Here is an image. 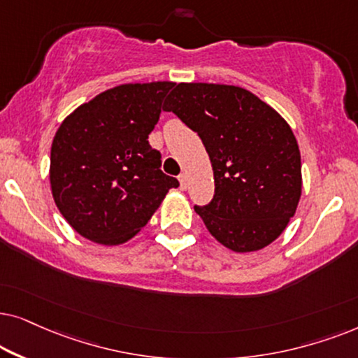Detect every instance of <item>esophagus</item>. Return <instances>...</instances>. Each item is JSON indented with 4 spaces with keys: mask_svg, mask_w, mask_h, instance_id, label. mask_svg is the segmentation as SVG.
Here are the masks:
<instances>
[{
    "mask_svg": "<svg viewBox=\"0 0 358 358\" xmlns=\"http://www.w3.org/2000/svg\"><path fill=\"white\" fill-rule=\"evenodd\" d=\"M178 180H180V188L187 189V187H188V176H187V173L180 175Z\"/></svg>",
    "mask_w": 358,
    "mask_h": 358,
    "instance_id": "34e87169",
    "label": "esophagus"
}]
</instances>
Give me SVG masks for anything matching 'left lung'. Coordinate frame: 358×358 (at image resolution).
I'll list each match as a JSON object with an SVG mask.
<instances>
[{
  "label": "left lung",
  "instance_id": "1",
  "mask_svg": "<svg viewBox=\"0 0 358 358\" xmlns=\"http://www.w3.org/2000/svg\"><path fill=\"white\" fill-rule=\"evenodd\" d=\"M165 109L196 132L211 160L214 196L194 206L208 231L236 252L273 242L301 196V157L287 121L229 85L180 83Z\"/></svg>",
  "mask_w": 358,
  "mask_h": 358
}]
</instances>
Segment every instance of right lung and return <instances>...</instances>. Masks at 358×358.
<instances>
[{"mask_svg": "<svg viewBox=\"0 0 358 358\" xmlns=\"http://www.w3.org/2000/svg\"><path fill=\"white\" fill-rule=\"evenodd\" d=\"M175 83H129L76 108L54 137L50 185L66 222L93 242L134 237L178 180L160 170L152 149L164 98Z\"/></svg>", "mask_w": 358, "mask_h": 358, "instance_id": "1", "label": "right lung"}]
</instances>
